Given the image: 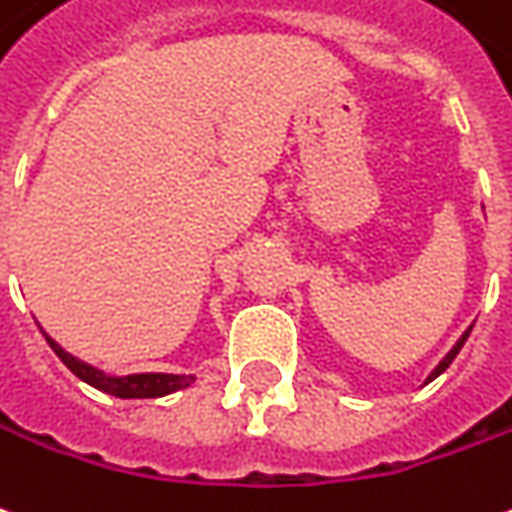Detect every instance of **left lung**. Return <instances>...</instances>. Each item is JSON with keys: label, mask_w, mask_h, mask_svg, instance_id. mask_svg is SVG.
<instances>
[{"label": "left lung", "mask_w": 512, "mask_h": 512, "mask_svg": "<svg viewBox=\"0 0 512 512\" xmlns=\"http://www.w3.org/2000/svg\"><path fill=\"white\" fill-rule=\"evenodd\" d=\"M468 332H471V327H468V330L463 332V335H460V338H457V343H455V346H452V349H449V352H446V357H443L441 363H438V366L432 368V374H430V377H427V382H432V380H435V377H441L443 371H446V368L452 366V360H455L457 352H460V349H463V343H466Z\"/></svg>", "instance_id": "1"}]
</instances>
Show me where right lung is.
I'll return each instance as SVG.
<instances>
[{"label":"right lung","mask_w":512,"mask_h":512,"mask_svg":"<svg viewBox=\"0 0 512 512\" xmlns=\"http://www.w3.org/2000/svg\"><path fill=\"white\" fill-rule=\"evenodd\" d=\"M44 332V330H41ZM46 343L52 346L55 352L66 366L80 377L82 382L94 385L96 391L110 393V396H119V399H155V396H166V393L182 391L188 388L191 382L196 380L194 374H160V371H146V374H127V377H116V374H105L102 368L85 363L80 357L69 355L55 338H49L44 332Z\"/></svg>","instance_id":"right-lung-1"}]
</instances>
